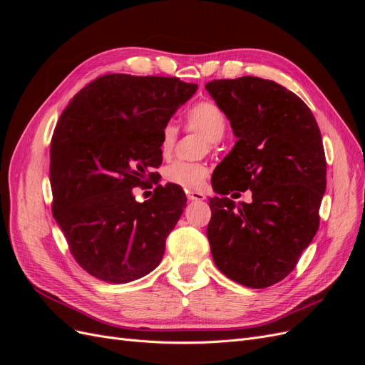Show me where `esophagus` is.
Returning a JSON list of instances; mask_svg holds the SVG:
<instances>
[{
  "label": "esophagus",
  "mask_w": 365,
  "mask_h": 365,
  "mask_svg": "<svg viewBox=\"0 0 365 365\" xmlns=\"http://www.w3.org/2000/svg\"><path fill=\"white\" fill-rule=\"evenodd\" d=\"M187 200L189 201H204L205 195L201 192H187Z\"/></svg>",
  "instance_id": "34e87169"
}]
</instances>
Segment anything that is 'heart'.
Returning a JSON list of instances; mask_svg holds the SVG:
<instances>
[{"label": "heart", "mask_w": 365, "mask_h": 365, "mask_svg": "<svg viewBox=\"0 0 365 365\" xmlns=\"http://www.w3.org/2000/svg\"><path fill=\"white\" fill-rule=\"evenodd\" d=\"M187 128L195 129L207 138L208 146H213L217 140L222 138L227 129V117L212 101H201L192 105L185 113ZM180 129L172 121L165 123L160 135V152L163 157H169L178 141ZM210 169L202 163L175 161L164 170V180L178 185L184 190H200L205 185Z\"/></svg>", "instance_id": "obj_1"}]
</instances>
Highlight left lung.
<instances>
[{
  "mask_svg": "<svg viewBox=\"0 0 365 365\" xmlns=\"http://www.w3.org/2000/svg\"><path fill=\"white\" fill-rule=\"evenodd\" d=\"M237 141L217 168L207 227L217 269L248 288L282 282L319 227L326 190L322 132L311 109L274 81L244 76L205 83ZM251 190L253 202L226 197ZM239 195V193H235Z\"/></svg>",
  "mask_w": 365,
  "mask_h": 365,
  "instance_id": "obj_1",
  "label": "left lung"
}]
</instances>
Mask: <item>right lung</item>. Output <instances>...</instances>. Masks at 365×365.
<instances>
[{"mask_svg": "<svg viewBox=\"0 0 365 365\" xmlns=\"http://www.w3.org/2000/svg\"><path fill=\"white\" fill-rule=\"evenodd\" d=\"M196 90L178 77L106 74L61 114L50 146L51 210L93 277L128 283L160 264L187 197L165 184L137 202L132 189L157 180L161 129Z\"/></svg>", "mask_w": 365, "mask_h": 365, "instance_id": "1", "label": "right lung"}]
</instances>
